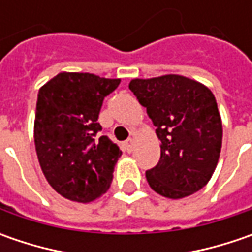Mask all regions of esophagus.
Listing matches in <instances>:
<instances>
[{
	"mask_svg": "<svg viewBox=\"0 0 252 252\" xmlns=\"http://www.w3.org/2000/svg\"><path fill=\"white\" fill-rule=\"evenodd\" d=\"M125 150L126 151H131L133 150V147H134V139H127V140L125 141Z\"/></svg>",
	"mask_w": 252,
	"mask_h": 252,
	"instance_id": "1",
	"label": "esophagus"
}]
</instances>
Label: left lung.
I'll use <instances>...</instances> for the list:
<instances>
[{"label": "left lung", "instance_id": "1", "mask_svg": "<svg viewBox=\"0 0 252 252\" xmlns=\"http://www.w3.org/2000/svg\"><path fill=\"white\" fill-rule=\"evenodd\" d=\"M161 141L160 161L146 171L151 189L169 199L189 196L212 178L221 149L216 98L203 84L182 75L131 80Z\"/></svg>", "mask_w": 252, "mask_h": 252}]
</instances>
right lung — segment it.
Returning a JSON list of instances; mask_svg holds the SVG:
<instances>
[{
    "instance_id": "right-lung-1",
    "label": "right lung",
    "mask_w": 252,
    "mask_h": 252,
    "mask_svg": "<svg viewBox=\"0 0 252 252\" xmlns=\"http://www.w3.org/2000/svg\"><path fill=\"white\" fill-rule=\"evenodd\" d=\"M119 84L90 73H60L39 90L36 154L47 182L64 198L88 203L111 185L122 151L98 134V116L105 96Z\"/></svg>"
}]
</instances>
